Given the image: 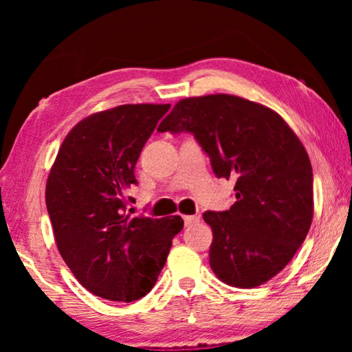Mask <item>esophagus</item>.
I'll return each mask as SVG.
<instances>
[{
	"label": "esophagus",
	"instance_id": "34e87169",
	"mask_svg": "<svg viewBox=\"0 0 352 352\" xmlns=\"http://www.w3.org/2000/svg\"><path fill=\"white\" fill-rule=\"evenodd\" d=\"M200 221V216H184V223L186 226H190V224H195Z\"/></svg>",
	"mask_w": 352,
	"mask_h": 352
}]
</instances>
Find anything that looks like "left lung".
<instances>
[{
  "mask_svg": "<svg viewBox=\"0 0 352 352\" xmlns=\"http://www.w3.org/2000/svg\"><path fill=\"white\" fill-rule=\"evenodd\" d=\"M157 131L192 133L218 177L235 179V204L206 211L210 266L230 287L271 280L305 242L314 214L312 168L280 115L230 94L181 99Z\"/></svg>",
  "mask_w": 352,
  "mask_h": 352,
  "instance_id": "8db88e82",
  "label": "left lung"
}]
</instances>
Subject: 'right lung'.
Masks as SVG:
<instances>
[{"instance_id": "right-lung-1", "label": "right lung", "mask_w": 352, "mask_h": 352, "mask_svg": "<svg viewBox=\"0 0 352 352\" xmlns=\"http://www.w3.org/2000/svg\"><path fill=\"white\" fill-rule=\"evenodd\" d=\"M170 104H126L89 115L67 134L46 182V208L60 256L96 296H146L165 266L181 216L131 218L134 166Z\"/></svg>"}]
</instances>
